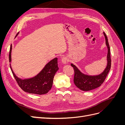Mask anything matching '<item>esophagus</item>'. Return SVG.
<instances>
[{
  "label": "esophagus",
  "instance_id": "esophagus-1",
  "mask_svg": "<svg viewBox=\"0 0 125 125\" xmlns=\"http://www.w3.org/2000/svg\"><path fill=\"white\" fill-rule=\"evenodd\" d=\"M67 61H68V59H67V57H66L63 56L62 57V62L63 64L67 63Z\"/></svg>",
  "mask_w": 125,
  "mask_h": 125
}]
</instances>
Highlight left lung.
<instances>
[{"instance_id":"8db88e82","label":"left lung","mask_w":125,"mask_h":125,"mask_svg":"<svg viewBox=\"0 0 125 125\" xmlns=\"http://www.w3.org/2000/svg\"><path fill=\"white\" fill-rule=\"evenodd\" d=\"M105 36L106 44L107 47L108 52L107 55V65L104 71L102 73L97 75H89L82 73L78 68L73 63L71 66L73 68L74 71L73 81L74 84L77 88L84 91H88L96 89L101 85L104 82L105 79L111 67V58L108 39L106 35L103 32Z\"/></svg>"}]
</instances>
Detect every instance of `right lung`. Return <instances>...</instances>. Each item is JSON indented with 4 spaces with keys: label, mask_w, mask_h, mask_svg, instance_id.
Instances as JSON below:
<instances>
[{
    "label": "right lung",
    "mask_w": 125,
    "mask_h": 125,
    "mask_svg": "<svg viewBox=\"0 0 125 125\" xmlns=\"http://www.w3.org/2000/svg\"><path fill=\"white\" fill-rule=\"evenodd\" d=\"M18 34L19 33H17L16 37L18 35ZM11 50L12 46L11 45L9 55L10 62L11 61ZM10 67L17 83L24 92L39 95L46 94L51 89L54 75L59 69L57 58H55L47 63L42 70L36 76L32 78L22 80L17 77L14 74L10 63Z\"/></svg>",
    "instance_id": "add662e5"
}]
</instances>
